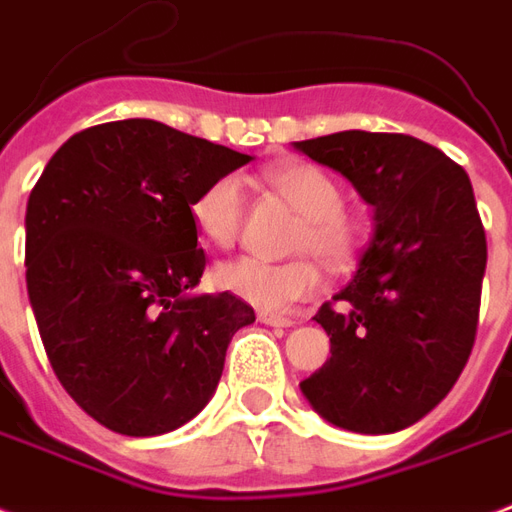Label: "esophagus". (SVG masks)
<instances>
[{"label": "esophagus", "mask_w": 512, "mask_h": 512, "mask_svg": "<svg viewBox=\"0 0 512 512\" xmlns=\"http://www.w3.org/2000/svg\"><path fill=\"white\" fill-rule=\"evenodd\" d=\"M257 317H260V323L274 325V328H290V325H293V320H290V317H285V314L260 312V314H257Z\"/></svg>", "instance_id": "1"}]
</instances>
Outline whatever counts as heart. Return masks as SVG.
I'll return each mask as SVG.
<instances>
[{
	"instance_id": "heart-1",
	"label": "heart",
	"mask_w": 512,
	"mask_h": 512,
	"mask_svg": "<svg viewBox=\"0 0 512 512\" xmlns=\"http://www.w3.org/2000/svg\"><path fill=\"white\" fill-rule=\"evenodd\" d=\"M271 187L304 217L295 238V252H314L331 268H347L363 244L361 219L344 211L342 187L331 173L317 165L295 162L271 173ZM244 181L238 176H219L192 200V222L200 238L214 246L236 241L244 214ZM217 285L257 309H285L320 293L323 271L312 257L290 263H268L260 257H233L214 271Z\"/></svg>"
}]
</instances>
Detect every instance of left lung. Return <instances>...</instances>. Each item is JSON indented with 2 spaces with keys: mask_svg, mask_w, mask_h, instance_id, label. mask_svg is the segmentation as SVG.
I'll return each instance as SVG.
<instances>
[{
  "mask_svg": "<svg viewBox=\"0 0 512 512\" xmlns=\"http://www.w3.org/2000/svg\"><path fill=\"white\" fill-rule=\"evenodd\" d=\"M293 149L342 173L374 211L358 271L314 314L331 358L301 393L339 429H407L448 396L475 344L488 252L469 176L396 132H333Z\"/></svg>",
  "mask_w": 512,
  "mask_h": 512,
  "instance_id": "obj_1",
  "label": "left lung"
}]
</instances>
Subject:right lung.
<instances>
[{
	"label": "right lung",
	"mask_w": 512,
	"mask_h": 512,
	"mask_svg": "<svg viewBox=\"0 0 512 512\" xmlns=\"http://www.w3.org/2000/svg\"><path fill=\"white\" fill-rule=\"evenodd\" d=\"M249 154L151 119L78 132L26 203V290L56 377L127 437L179 429L206 407L233 333L255 309L200 295L192 200Z\"/></svg>",
	"instance_id": "obj_1"
}]
</instances>
